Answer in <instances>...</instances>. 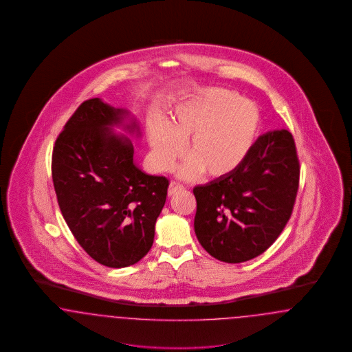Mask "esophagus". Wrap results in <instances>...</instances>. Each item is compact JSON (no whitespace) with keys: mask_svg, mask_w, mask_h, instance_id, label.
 <instances>
[{"mask_svg":"<svg viewBox=\"0 0 352 352\" xmlns=\"http://www.w3.org/2000/svg\"><path fill=\"white\" fill-rule=\"evenodd\" d=\"M182 190H184V186L183 184H181V183L178 182H171L170 183L169 186V195L171 197V195H174V194H177V192H179V191H182Z\"/></svg>","mask_w":352,"mask_h":352,"instance_id":"1","label":"esophagus"}]
</instances>
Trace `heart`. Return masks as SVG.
<instances>
[{"mask_svg": "<svg viewBox=\"0 0 352 352\" xmlns=\"http://www.w3.org/2000/svg\"><path fill=\"white\" fill-rule=\"evenodd\" d=\"M261 111L256 104L236 93L211 89L186 100L162 123L152 120L148 138L152 158L158 169L166 170L183 153L192 160L184 166V175L203 174L221 179L243 165L261 131Z\"/></svg>", "mask_w": 352, "mask_h": 352, "instance_id": "heart-1", "label": "heart"}]
</instances>
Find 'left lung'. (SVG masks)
Listing matches in <instances>:
<instances>
[{"label": "left lung", "instance_id": "obj_1", "mask_svg": "<svg viewBox=\"0 0 352 352\" xmlns=\"http://www.w3.org/2000/svg\"><path fill=\"white\" fill-rule=\"evenodd\" d=\"M298 179L291 132L276 129L259 136L236 173L194 188V228L200 245L226 263L265 253L292 214Z\"/></svg>", "mask_w": 352, "mask_h": 352}]
</instances>
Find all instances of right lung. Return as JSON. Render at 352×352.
Here are the masks:
<instances>
[{
  "label": "right lung",
  "mask_w": 352,
  "mask_h": 352,
  "mask_svg": "<svg viewBox=\"0 0 352 352\" xmlns=\"http://www.w3.org/2000/svg\"><path fill=\"white\" fill-rule=\"evenodd\" d=\"M128 111L87 99L58 135L52 179L65 223L86 253L111 268L135 265L151 250L169 179L148 175L133 161V145L115 135ZM138 132L135 120L126 124Z\"/></svg>",
  "instance_id": "add662e5"
}]
</instances>
